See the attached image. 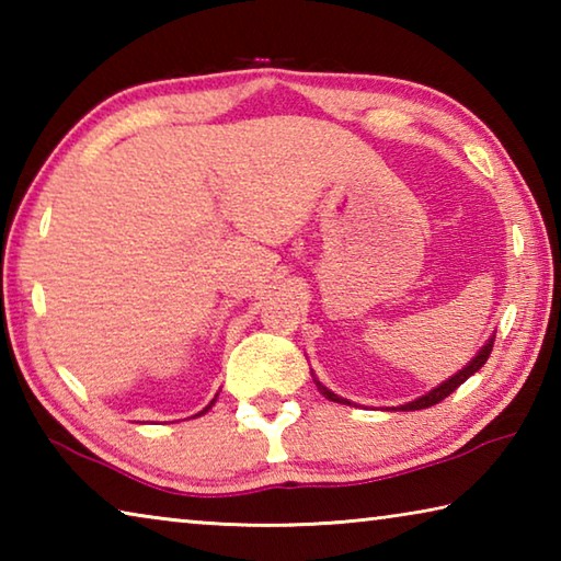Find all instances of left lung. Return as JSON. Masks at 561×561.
Returning a JSON list of instances; mask_svg holds the SVG:
<instances>
[{
	"label": "left lung",
	"instance_id": "8db88e82",
	"mask_svg": "<svg viewBox=\"0 0 561 561\" xmlns=\"http://www.w3.org/2000/svg\"><path fill=\"white\" fill-rule=\"evenodd\" d=\"M492 344H495V339H490V341H488V344H485V346H482V351H480V354H478V356H474V358L470 360V364L462 368V371H460V374H455L453 378H448V381H445V383H440L438 388H433V391H431V393H425L423 398H415V401H411V403H405V405H401V411H421V408H431V405H435V403H440V401H443V398H448V396H450V393L455 391V388H458L460 383H465V381H468V378H470L472 374H478V371H480V368H482V366H485V360L490 358V351H492ZM311 378H314V383H317V388H319V391H321V396H324V398H329V401H334V403H344V405H348V401H346V398H339L336 393H331L327 386H321V383H319V378H317V376H311Z\"/></svg>",
	"mask_w": 561,
	"mask_h": 561
}]
</instances>
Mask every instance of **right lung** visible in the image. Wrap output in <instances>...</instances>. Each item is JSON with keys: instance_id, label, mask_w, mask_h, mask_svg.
<instances>
[{"instance_id": "add662e5", "label": "right lung", "mask_w": 561, "mask_h": 561, "mask_svg": "<svg viewBox=\"0 0 561 561\" xmlns=\"http://www.w3.org/2000/svg\"><path fill=\"white\" fill-rule=\"evenodd\" d=\"M210 405H213V403H210ZM210 405H207V408H210ZM207 408H205V411H207ZM205 411H203V413H205Z\"/></svg>"}]
</instances>
